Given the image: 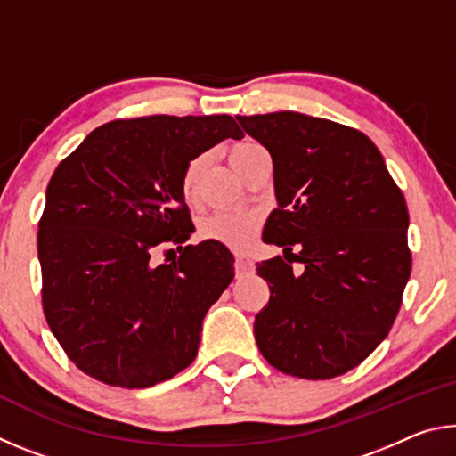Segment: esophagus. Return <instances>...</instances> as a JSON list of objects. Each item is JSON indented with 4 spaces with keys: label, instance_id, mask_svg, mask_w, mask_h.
<instances>
[{
    "label": "esophagus",
    "instance_id": "34e87169",
    "mask_svg": "<svg viewBox=\"0 0 456 456\" xmlns=\"http://www.w3.org/2000/svg\"><path fill=\"white\" fill-rule=\"evenodd\" d=\"M253 267V261L247 257V256H241V253H237L235 256V272L237 273H245V272H251Z\"/></svg>",
    "mask_w": 456,
    "mask_h": 456
}]
</instances>
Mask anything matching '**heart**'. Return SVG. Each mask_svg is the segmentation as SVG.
Returning a JSON list of instances; mask_svg holds the SVG:
<instances>
[{"instance_id":"1","label":"heart","mask_w":456,"mask_h":456,"mask_svg":"<svg viewBox=\"0 0 456 456\" xmlns=\"http://www.w3.org/2000/svg\"><path fill=\"white\" fill-rule=\"evenodd\" d=\"M259 149L261 146L251 142V141H243V142L233 144L229 151L231 167H233L239 173L241 171V167L245 165V160ZM200 168H203V157L192 159L187 165V168H184L183 179H181V187H183L184 197H191L192 191H195ZM257 223H259L257 215H253V213L223 211V213H215V215H211V217H207L203 223H200L199 231H200V235H203V239L219 241L227 247H233V249H243V247H247L253 241Z\"/></svg>"}]
</instances>
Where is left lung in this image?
I'll list each match as a JSON object with an SVG mask.
<instances>
[{
    "mask_svg": "<svg viewBox=\"0 0 456 456\" xmlns=\"http://www.w3.org/2000/svg\"><path fill=\"white\" fill-rule=\"evenodd\" d=\"M237 120L272 154L277 209L264 241L286 257L257 264L272 291L253 323L259 352L307 380L346 374L388 336L403 304L412 267L403 191L356 128L291 110Z\"/></svg>",
    "mask_w": 456,
    "mask_h": 456,
    "instance_id": "1",
    "label": "left lung"
}]
</instances>
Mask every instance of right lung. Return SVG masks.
<instances>
[{"mask_svg":"<svg viewBox=\"0 0 456 456\" xmlns=\"http://www.w3.org/2000/svg\"><path fill=\"white\" fill-rule=\"evenodd\" d=\"M225 138H243L229 114L112 120L53 171L37 231L42 304L84 374L149 388L195 360L235 259L211 239L187 245L195 227L181 179ZM165 244L182 253L173 265L153 259Z\"/></svg>","mask_w":456,"mask_h":456,"instance_id":"add662e5","label":"right lung"}]
</instances>
